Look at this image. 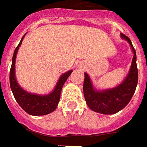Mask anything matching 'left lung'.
I'll use <instances>...</instances> for the list:
<instances>
[{
  "instance_id": "left-lung-1",
  "label": "left lung",
  "mask_w": 147,
  "mask_h": 147,
  "mask_svg": "<svg viewBox=\"0 0 147 147\" xmlns=\"http://www.w3.org/2000/svg\"><path fill=\"white\" fill-rule=\"evenodd\" d=\"M121 36L128 40L134 52L131 68L124 82L116 88L99 92L94 90L88 74L84 73L83 90L86 103L91 110L101 114H115L124 108L134 96L138 81L136 51L130 39L123 33Z\"/></svg>"
}]
</instances>
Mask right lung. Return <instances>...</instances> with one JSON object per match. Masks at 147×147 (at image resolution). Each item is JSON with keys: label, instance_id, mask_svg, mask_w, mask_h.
<instances>
[{"label": "right lung", "instance_id": "1", "mask_svg": "<svg viewBox=\"0 0 147 147\" xmlns=\"http://www.w3.org/2000/svg\"><path fill=\"white\" fill-rule=\"evenodd\" d=\"M25 36V35H24ZM21 39V41L19 42L18 45L16 47L13 52V58H12V65L9 71V84L10 88L13 92V96L15 100L17 101L18 105L29 115H44L53 112L55 109L57 108L58 105V102L60 100V95L62 88L63 86L64 83L67 80L69 76L71 74L72 71H69L63 74L60 79L58 80L57 85L55 89L51 94L48 95H37V94H29L23 90L17 83L15 79L14 69H15V58L16 54L18 52L19 46L21 45L23 39Z\"/></svg>", "mask_w": 147, "mask_h": 147}]
</instances>
